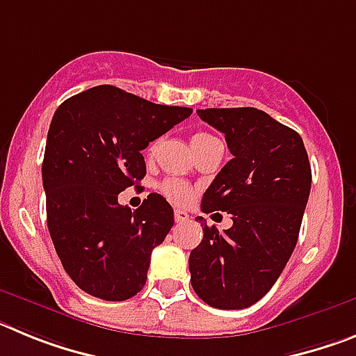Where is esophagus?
Wrapping results in <instances>:
<instances>
[{
    "mask_svg": "<svg viewBox=\"0 0 356 356\" xmlns=\"http://www.w3.org/2000/svg\"><path fill=\"white\" fill-rule=\"evenodd\" d=\"M175 219H176V222H185V221H188V213L185 212V210L176 209L175 210Z\"/></svg>",
    "mask_w": 356,
    "mask_h": 356,
    "instance_id": "obj_1",
    "label": "esophagus"
}]
</instances>
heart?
Instances as JSON below:
<instances>
[{
  "mask_svg": "<svg viewBox=\"0 0 356 356\" xmlns=\"http://www.w3.org/2000/svg\"><path fill=\"white\" fill-rule=\"evenodd\" d=\"M213 135L207 134V131H197L193 135V140L191 143H200V140L212 139ZM155 149V144H151L149 151ZM160 191L168 200L175 201V203H185V201L191 197V187L185 184L184 180H178V178H168L160 184Z\"/></svg>",
  "mask_w": 356,
  "mask_h": 356,
  "instance_id": "obj_1",
  "label": "heart"
}]
</instances>
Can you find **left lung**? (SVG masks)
<instances>
[{
	"mask_svg": "<svg viewBox=\"0 0 356 356\" xmlns=\"http://www.w3.org/2000/svg\"><path fill=\"white\" fill-rule=\"evenodd\" d=\"M197 115L225 134L234 159L201 200L205 213L232 216V228L203 226L188 257L194 292L222 310L246 308L271 291L298 242L312 171L303 139L259 108H207Z\"/></svg>",
	"mask_w": 356,
	"mask_h": 356,
	"instance_id": "obj_1",
	"label": "left lung"
}]
</instances>
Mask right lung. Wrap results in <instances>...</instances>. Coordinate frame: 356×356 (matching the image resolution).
Returning a JSON list of instances; mask_svg holds the SVG:
<instances>
[{"instance_id":"add662e5","label":"right lung","mask_w":356,"mask_h":356,"mask_svg":"<svg viewBox=\"0 0 356 356\" xmlns=\"http://www.w3.org/2000/svg\"><path fill=\"white\" fill-rule=\"evenodd\" d=\"M191 114L112 85L83 90L56 108L42 162L46 216L65 273L87 294L124 301L143 291L151 251L169 234L175 213L156 193L135 212L118 196L146 176L147 144Z\"/></svg>"}]
</instances>
